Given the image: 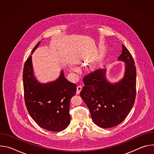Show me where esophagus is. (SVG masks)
<instances>
[{"label": "esophagus", "mask_w": 154, "mask_h": 154, "mask_svg": "<svg viewBox=\"0 0 154 154\" xmlns=\"http://www.w3.org/2000/svg\"><path fill=\"white\" fill-rule=\"evenodd\" d=\"M82 89V86L81 85H79V86H77V91H76V93H77V94H79L80 93V92L81 91Z\"/></svg>", "instance_id": "1"}]
</instances>
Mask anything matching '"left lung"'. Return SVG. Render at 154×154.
<instances>
[{
  "label": "left lung",
  "mask_w": 154,
  "mask_h": 154,
  "mask_svg": "<svg viewBox=\"0 0 154 154\" xmlns=\"http://www.w3.org/2000/svg\"><path fill=\"white\" fill-rule=\"evenodd\" d=\"M118 60L125 63L122 79L116 83L106 80L105 69H99L83 77L80 96L88 107L93 122L108 128L121 124L132 108L136 97L137 71L134 58L122 45Z\"/></svg>",
  "instance_id": "1"
}]
</instances>
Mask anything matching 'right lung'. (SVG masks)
Masks as SVG:
<instances>
[{
  "instance_id": "obj_1",
  "label": "right lung",
  "mask_w": 154,
  "mask_h": 154,
  "mask_svg": "<svg viewBox=\"0 0 154 154\" xmlns=\"http://www.w3.org/2000/svg\"><path fill=\"white\" fill-rule=\"evenodd\" d=\"M39 44L37 43L32 54ZM23 85L28 112L40 127L60 131L69 125L70 101L75 94L77 86L64 77L63 71L55 81L40 83L33 75L30 55L24 66Z\"/></svg>"
}]
</instances>
